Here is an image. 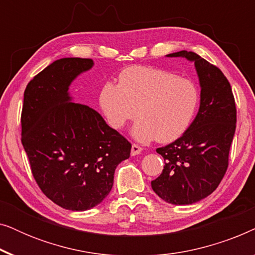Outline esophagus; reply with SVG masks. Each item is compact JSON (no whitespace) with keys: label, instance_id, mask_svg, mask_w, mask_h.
<instances>
[{"label":"esophagus","instance_id":"esophagus-1","mask_svg":"<svg viewBox=\"0 0 255 255\" xmlns=\"http://www.w3.org/2000/svg\"><path fill=\"white\" fill-rule=\"evenodd\" d=\"M141 151H142V148L140 147V146L133 144V145H132V147H131V155L140 154Z\"/></svg>","mask_w":255,"mask_h":255}]
</instances>
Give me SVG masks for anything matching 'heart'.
<instances>
[{
  "instance_id": "1",
  "label": "heart",
  "mask_w": 255,
  "mask_h": 255,
  "mask_svg": "<svg viewBox=\"0 0 255 255\" xmlns=\"http://www.w3.org/2000/svg\"><path fill=\"white\" fill-rule=\"evenodd\" d=\"M200 94L190 80L142 66L125 69L120 85L108 82L100 93L101 110L115 130H122L137 115L140 117L131 132L142 142L181 137L193 122Z\"/></svg>"
}]
</instances>
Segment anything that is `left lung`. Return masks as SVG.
Instances as JSON below:
<instances>
[{"label":"left lung","instance_id":"8db88e82","mask_svg":"<svg viewBox=\"0 0 255 255\" xmlns=\"http://www.w3.org/2000/svg\"><path fill=\"white\" fill-rule=\"evenodd\" d=\"M167 57L193 61L201 86L198 113L179 139L156 152L165 160L152 189L167 203L189 205L209 196L224 176L236 131L237 110L231 86L216 66L194 52Z\"/></svg>","mask_w":255,"mask_h":255}]
</instances>
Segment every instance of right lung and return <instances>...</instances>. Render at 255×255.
<instances>
[{"label":"right lung","mask_w":255,"mask_h":255,"mask_svg":"<svg viewBox=\"0 0 255 255\" xmlns=\"http://www.w3.org/2000/svg\"><path fill=\"white\" fill-rule=\"evenodd\" d=\"M93 66L92 59H59L24 92L22 144L33 177L51 201L72 211L100 204L131 152L130 142L96 110L72 102L69 86Z\"/></svg>","instance_id":"obj_1"}]
</instances>
